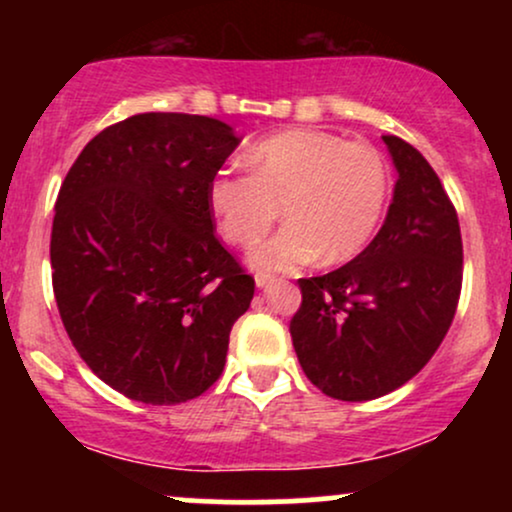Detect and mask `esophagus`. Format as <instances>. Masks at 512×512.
<instances>
[{
    "label": "esophagus",
    "mask_w": 512,
    "mask_h": 512,
    "mask_svg": "<svg viewBox=\"0 0 512 512\" xmlns=\"http://www.w3.org/2000/svg\"><path fill=\"white\" fill-rule=\"evenodd\" d=\"M274 274H264V272H260V274H255V286L257 289H267L269 284H274Z\"/></svg>",
    "instance_id": "esophagus-1"
}]
</instances>
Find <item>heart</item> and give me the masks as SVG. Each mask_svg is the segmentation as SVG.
Wrapping results in <instances>:
<instances>
[{"label": "heart", "instance_id": "obj_1", "mask_svg": "<svg viewBox=\"0 0 512 512\" xmlns=\"http://www.w3.org/2000/svg\"><path fill=\"white\" fill-rule=\"evenodd\" d=\"M250 175L219 170L207 202L221 236L233 245L257 243L281 214L289 226L252 248L250 267L286 272L322 257L351 260L378 233L390 173L378 149L344 142L320 129H289L245 154Z\"/></svg>", "mask_w": 512, "mask_h": 512}]
</instances>
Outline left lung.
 I'll return each instance as SVG.
<instances>
[{"label":"left lung","instance_id":"1","mask_svg":"<svg viewBox=\"0 0 512 512\" xmlns=\"http://www.w3.org/2000/svg\"><path fill=\"white\" fill-rule=\"evenodd\" d=\"M397 170L383 228L330 274L301 279L291 339L303 373L327 397L366 402L402 387L450 330L462 289V236L436 170L385 134Z\"/></svg>","mask_w":512,"mask_h":512}]
</instances>
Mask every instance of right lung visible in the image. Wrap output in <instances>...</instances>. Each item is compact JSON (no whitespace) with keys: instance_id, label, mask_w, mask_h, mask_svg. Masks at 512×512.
Instances as JSON below:
<instances>
[{"instance_id":"1","label":"right lung","mask_w":512,"mask_h":512,"mask_svg":"<svg viewBox=\"0 0 512 512\" xmlns=\"http://www.w3.org/2000/svg\"><path fill=\"white\" fill-rule=\"evenodd\" d=\"M240 139L207 115L144 113L103 129L60 187L52 289L69 339L113 390L180 404L219 380L255 281L207 202Z\"/></svg>"}]
</instances>
